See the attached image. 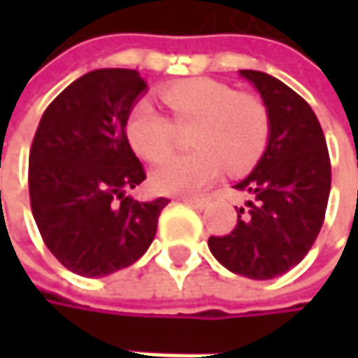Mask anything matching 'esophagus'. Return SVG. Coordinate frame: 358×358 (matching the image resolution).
I'll use <instances>...</instances> for the list:
<instances>
[{"instance_id":"esophagus-1","label":"esophagus","mask_w":358,"mask_h":358,"mask_svg":"<svg viewBox=\"0 0 358 358\" xmlns=\"http://www.w3.org/2000/svg\"><path fill=\"white\" fill-rule=\"evenodd\" d=\"M178 201L180 203H184V205L196 207V209H203V207H207V203H209V199H205V196H180Z\"/></svg>"}]
</instances>
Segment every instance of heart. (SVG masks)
<instances>
[{"label": "heart", "instance_id": "1", "mask_svg": "<svg viewBox=\"0 0 358 358\" xmlns=\"http://www.w3.org/2000/svg\"><path fill=\"white\" fill-rule=\"evenodd\" d=\"M170 117L149 101L134 103L124 120L130 149L145 162L170 153L176 130H188L194 151L174 155L153 168L149 182L164 194H192L220 178L224 166L243 172L257 164L269 141V109L255 93L234 91L213 78H188L159 91Z\"/></svg>", "mask_w": 358, "mask_h": 358}]
</instances>
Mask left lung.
Wrapping results in <instances>:
<instances>
[{
	"mask_svg": "<svg viewBox=\"0 0 358 358\" xmlns=\"http://www.w3.org/2000/svg\"><path fill=\"white\" fill-rule=\"evenodd\" d=\"M269 109L263 157L234 188L252 196L238 209L226 236H209V250L232 273L271 280L299 265L313 247L325 217L331 166L322 124L311 106L282 80L241 70Z\"/></svg>",
	"mask_w": 358,
	"mask_h": 358,
	"instance_id": "1",
	"label": "left lung"
}]
</instances>
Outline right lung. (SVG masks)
Instances as JSON below:
<instances>
[{"label":"right lung","instance_id":"add662e5","mask_svg":"<svg viewBox=\"0 0 358 358\" xmlns=\"http://www.w3.org/2000/svg\"><path fill=\"white\" fill-rule=\"evenodd\" d=\"M145 91L136 70H93L38 122L29 155L33 217L47 249L78 275L101 278L138 261L170 203L126 196L147 178L124 136L126 113Z\"/></svg>","mask_w":358,"mask_h":358}]
</instances>
